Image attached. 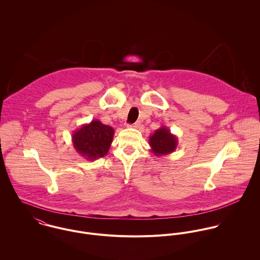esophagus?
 Segmentation results:
<instances>
[{
  "instance_id": "1",
  "label": "esophagus",
  "mask_w": 260,
  "mask_h": 260,
  "mask_svg": "<svg viewBox=\"0 0 260 260\" xmlns=\"http://www.w3.org/2000/svg\"><path fill=\"white\" fill-rule=\"evenodd\" d=\"M140 125H141V123H140V122H136V123H133V124H128V125H127V127L137 129V128H139V127H140Z\"/></svg>"
}]
</instances>
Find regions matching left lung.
I'll return each mask as SVG.
<instances>
[{
	"mask_svg": "<svg viewBox=\"0 0 260 260\" xmlns=\"http://www.w3.org/2000/svg\"><path fill=\"white\" fill-rule=\"evenodd\" d=\"M149 145L155 156L168 155L177 148L178 138L163 125L149 137Z\"/></svg>",
	"mask_w": 260,
	"mask_h": 260,
	"instance_id": "left-lung-1",
	"label": "left lung"
}]
</instances>
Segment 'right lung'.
Instances as JSON below:
<instances>
[{"instance_id": "right-lung-1", "label": "right lung", "mask_w": 260, "mask_h": 260, "mask_svg": "<svg viewBox=\"0 0 260 260\" xmlns=\"http://www.w3.org/2000/svg\"><path fill=\"white\" fill-rule=\"evenodd\" d=\"M114 129L99 120L83 124L72 134L75 150L88 161L104 157L111 146Z\"/></svg>"}]
</instances>
